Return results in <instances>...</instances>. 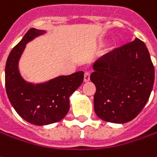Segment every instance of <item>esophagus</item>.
Here are the masks:
<instances>
[{"instance_id":"obj_1","label":"esophagus","mask_w":157,"mask_h":157,"mask_svg":"<svg viewBox=\"0 0 157 157\" xmlns=\"http://www.w3.org/2000/svg\"><path fill=\"white\" fill-rule=\"evenodd\" d=\"M89 79H90V75H89V73L88 72H85L84 73V82H88L89 81Z\"/></svg>"}]
</instances>
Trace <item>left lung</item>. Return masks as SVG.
<instances>
[{
	"mask_svg": "<svg viewBox=\"0 0 157 157\" xmlns=\"http://www.w3.org/2000/svg\"><path fill=\"white\" fill-rule=\"evenodd\" d=\"M90 80L96 87L94 107L104 121L124 124L135 119L149 100L155 69L145 44L138 38L100 57Z\"/></svg>",
	"mask_w": 157,
	"mask_h": 157,
	"instance_id": "left-lung-1",
	"label": "left lung"
}]
</instances>
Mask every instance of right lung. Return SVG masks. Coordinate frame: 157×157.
I'll use <instances>...</instances> for the list:
<instances>
[{
    "instance_id": "right-lung-1",
    "label": "right lung",
    "mask_w": 157,
    "mask_h": 157,
    "mask_svg": "<svg viewBox=\"0 0 157 157\" xmlns=\"http://www.w3.org/2000/svg\"><path fill=\"white\" fill-rule=\"evenodd\" d=\"M46 33L31 29L12 50L5 68V86L9 101L17 113L36 125L58 122L70 110V97L83 82L84 72L60 75L43 83L27 82L19 70L20 56L27 43Z\"/></svg>"
}]
</instances>
